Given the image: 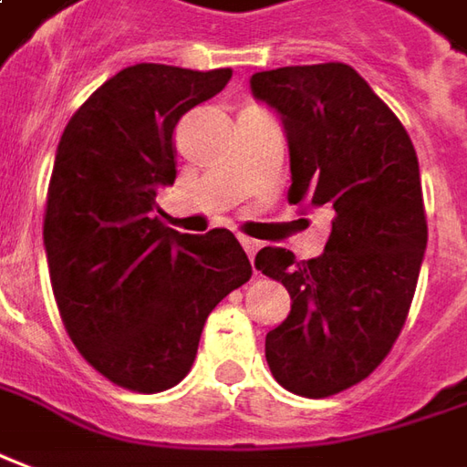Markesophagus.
Returning a JSON list of instances; mask_svg holds the SVG:
<instances>
[{"label": "esophagus", "instance_id": "1", "mask_svg": "<svg viewBox=\"0 0 467 467\" xmlns=\"http://www.w3.org/2000/svg\"><path fill=\"white\" fill-rule=\"evenodd\" d=\"M240 245L245 247V253H247V255H250V260L255 258V253H258V250H260L258 240H253V237H245V234L240 237Z\"/></svg>", "mask_w": 467, "mask_h": 467}]
</instances>
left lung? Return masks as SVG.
Masks as SVG:
<instances>
[{"label":"left lung","instance_id":"obj_1","mask_svg":"<svg viewBox=\"0 0 467 467\" xmlns=\"http://www.w3.org/2000/svg\"><path fill=\"white\" fill-rule=\"evenodd\" d=\"M250 91L286 132L288 202L335 212L322 255H255L291 296L265 335L271 373L288 391L325 399L368 379L407 322L427 250L420 161L399 117L345 63L260 71Z\"/></svg>","mask_w":467,"mask_h":467}]
</instances>
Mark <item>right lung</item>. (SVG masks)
<instances>
[{
    "label": "right lung",
    "instance_id": "add662e5",
    "mask_svg": "<svg viewBox=\"0 0 467 467\" xmlns=\"http://www.w3.org/2000/svg\"><path fill=\"white\" fill-rule=\"evenodd\" d=\"M230 76L130 66L60 135L43 224L50 284L78 353L130 391L176 386L209 312L253 275L230 230L181 234L153 217L176 181L173 127Z\"/></svg>",
    "mask_w": 467,
    "mask_h": 467
}]
</instances>
